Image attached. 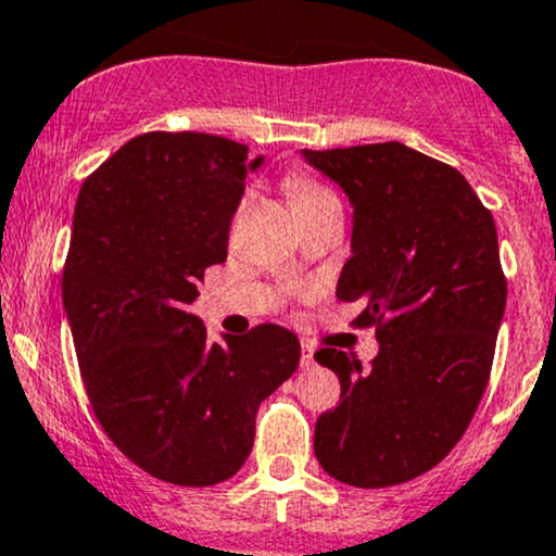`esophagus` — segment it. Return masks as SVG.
<instances>
[{"instance_id":"1","label":"esophagus","mask_w":556,"mask_h":556,"mask_svg":"<svg viewBox=\"0 0 556 556\" xmlns=\"http://www.w3.org/2000/svg\"><path fill=\"white\" fill-rule=\"evenodd\" d=\"M316 351H313V345H307V342H302V369H311L313 364H316Z\"/></svg>"}]
</instances>
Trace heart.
<instances>
[{"label": "heart", "mask_w": 556, "mask_h": 556, "mask_svg": "<svg viewBox=\"0 0 556 556\" xmlns=\"http://www.w3.org/2000/svg\"><path fill=\"white\" fill-rule=\"evenodd\" d=\"M289 194H291V205H294V208L318 203V200H324V198H334V194L326 190L324 185H318V181H313V179H302V176L289 179Z\"/></svg>", "instance_id": "obj_1"}]
</instances>
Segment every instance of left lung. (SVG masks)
I'll return each instance as SVG.
<instances>
[{"instance_id":"8db88e82","label":"left lung","mask_w":556,"mask_h":556,"mask_svg":"<svg viewBox=\"0 0 556 556\" xmlns=\"http://www.w3.org/2000/svg\"><path fill=\"white\" fill-rule=\"evenodd\" d=\"M302 157L351 200L337 300L362 302L356 324L380 342L369 369L337 348L316 353L342 393L313 447L351 488L409 482L460 442L488 388L506 311L495 222L460 170L399 141Z\"/></svg>"}]
</instances>
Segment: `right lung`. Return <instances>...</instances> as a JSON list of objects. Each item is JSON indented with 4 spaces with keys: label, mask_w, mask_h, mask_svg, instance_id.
Wrapping results in <instances>:
<instances>
[{
    "label": "right lung",
    "mask_w": 556,
    "mask_h": 556,
    "mask_svg": "<svg viewBox=\"0 0 556 556\" xmlns=\"http://www.w3.org/2000/svg\"><path fill=\"white\" fill-rule=\"evenodd\" d=\"M262 157L211 134H141L85 179L64 307L90 406L114 447L154 479L211 488L254 447L260 404L300 364L276 324L208 342L198 283Z\"/></svg>",
    "instance_id": "right-lung-1"
}]
</instances>
